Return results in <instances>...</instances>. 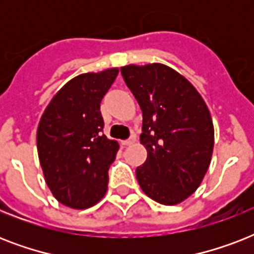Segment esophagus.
I'll use <instances>...</instances> for the list:
<instances>
[{
  "mask_svg": "<svg viewBox=\"0 0 254 254\" xmlns=\"http://www.w3.org/2000/svg\"><path fill=\"white\" fill-rule=\"evenodd\" d=\"M135 139H137L135 134H130V137H129V138L124 141V145H127V146H129V145H133V143L135 142Z\"/></svg>",
  "mask_w": 254,
  "mask_h": 254,
  "instance_id": "esophagus-1",
  "label": "esophagus"
}]
</instances>
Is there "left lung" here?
I'll return each instance as SVG.
<instances>
[{
  "instance_id": "left-lung-1",
  "label": "left lung",
  "mask_w": 254,
  "mask_h": 254,
  "mask_svg": "<svg viewBox=\"0 0 254 254\" xmlns=\"http://www.w3.org/2000/svg\"><path fill=\"white\" fill-rule=\"evenodd\" d=\"M121 75L142 111L139 139L147 158L135 169L137 181L153 200L181 203L195 192L211 162L208 108L192 84L167 65H127Z\"/></svg>"
}]
</instances>
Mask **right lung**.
<instances>
[{
    "mask_svg": "<svg viewBox=\"0 0 254 254\" xmlns=\"http://www.w3.org/2000/svg\"><path fill=\"white\" fill-rule=\"evenodd\" d=\"M119 73L111 68L69 80L42 116L37 146L46 183L62 204L83 209L108 189V170L119 143L103 133L100 103Z\"/></svg>",
    "mask_w": 254,
    "mask_h": 254,
    "instance_id": "add662e5",
    "label": "right lung"
}]
</instances>
